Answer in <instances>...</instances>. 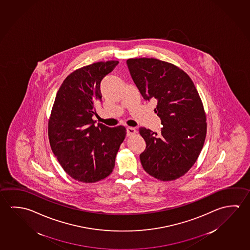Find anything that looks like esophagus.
I'll use <instances>...</instances> for the list:
<instances>
[{
  "mask_svg": "<svg viewBox=\"0 0 250 250\" xmlns=\"http://www.w3.org/2000/svg\"><path fill=\"white\" fill-rule=\"evenodd\" d=\"M136 133V130L132 127H127L126 128V135L127 137L134 135Z\"/></svg>",
  "mask_w": 250,
  "mask_h": 250,
  "instance_id": "obj_1",
  "label": "esophagus"
}]
</instances>
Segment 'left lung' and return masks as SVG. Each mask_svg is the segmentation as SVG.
Instances as JSON below:
<instances>
[{
  "label": "left lung",
  "mask_w": 250,
  "mask_h": 250,
  "mask_svg": "<svg viewBox=\"0 0 250 250\" xmlns=\"http://www.w3.org/2000/svg\"><path fill=\"white\" fill-rule=\"evenodd\" d=\"M131 78L145 100L155 99L160 134L139 128L146 147L139 155L145 171L164 181L183 176L204 145L207 123L201 98L192 79L177 66L156 58L126 61Z\"/></svg>",
  "instance_id": "8db88e82"
}]
</instances>
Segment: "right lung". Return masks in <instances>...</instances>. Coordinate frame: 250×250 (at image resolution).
Here are the masks:
<instances>
[{
	"label": "right lung",
	"instance_id": "1",
	"mask_svg": "<svg viewBox=\"0 0 250 250\" xmlns=\"http://www.w3.org/2000/svg\"><path fill=\"white\" fill-rule=\"evenodd\" d=\"M119 64L99 62L70 74L58 90L49 120V139L59 164L74 180L93 183L111 174L126 135L122 125H95L100 83Z\"/></svg>",
	"mask_w": 250,
	"mask_h": 250
}]
</instances>
